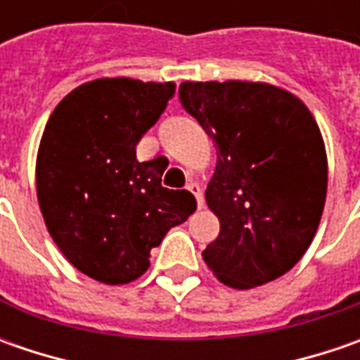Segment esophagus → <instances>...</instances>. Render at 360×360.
I'll return each mask as SVG.
<instances>
[{
    "label": "esophagus",
    "mask_w": 360,
    "mask_h": 360,
    "mask_svg": "<svg viewBox=\"0 0 360 360\" xmlns=\"http://www.w3.org/2000/svg\"><path fill=\"white\" fill-rule=\"evenodd\" d=\"M188 192H192L194 194V198H196V204H198V208H202L204 206V196H202V188L198 182H188L186 186Z\"/></svg>",
    "instance_id": "obj_1"
}]
</instances>
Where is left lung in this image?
I'll return each mask as SVG.
<instances>
[{"label": "left lung", "mask_w": 360, "mask_h": 360, "mask_svg": "<svg viewBox=\"0 0 360 360\" xmlns=\"http://www.w3.org/2000/svg\"><path fill=\"white\" fill-rule=\"evenodd\" d=\"M178 94L218 156L206 202L220 234L204 262L238 290L283 276L311 246L325 208V142L309 108L260 82H184Z\"/></svg>", "instance_id": "left-lung-1"}]
</instances>
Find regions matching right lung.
I'll return each mask as SVG.
<instances>
[{"label":"right lung","mask_w":360,"mask_h":360,"mask_svg":"<svg viewBox=\"0 0 360 360\" xmlns=\"http://www.w3.org/2000/svg\"><path fill=\"white\" fill-rule=\"evenodd\" d=\"M174 84L102 77L70 91L44 130L35 186L49 234L79 272L126 284L150 266V250L196 210L188 190L162 186L158 158L136 160Z\"/></svg>","instance_id":"obj_1"}]
</instances>
